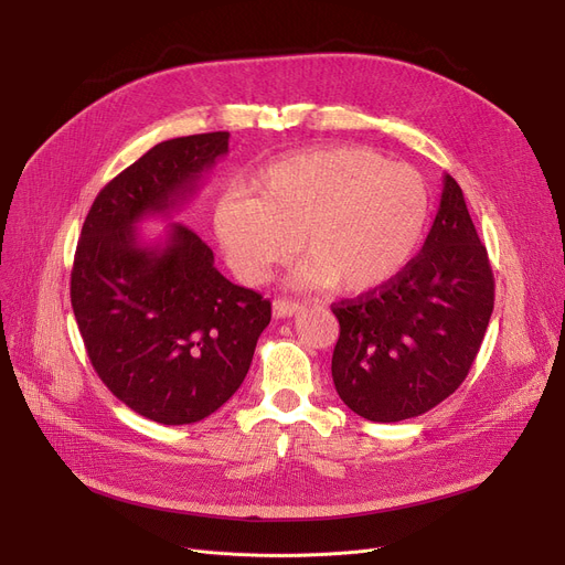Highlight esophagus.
Masks as SVG:
<instances>
[{"label":"esophagus","instance_id":"esophagus-1","mask_svg":"<svg viewBox=\"0 0 565 565\" xmlns=\"http://www.w3.org/2000/svg\"><path fill=\"white\" fill-rule=\"evenodd\" d=\"M273 311H275L277 318H290V316L302 311V305L295 302V300H275Z\"/></svg>","mask_w":565,"mask_h":565}]
</instances>
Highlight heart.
<instances>
[{"instance_id":"heart-1","label":"heart","mask_w":565,"mask_h":565,"mask_svg":"<svg viewBox=\"0 0 565 565\" xmlns=\"http://www.w3.org/2000/svg\"><path fill=\"white\" fill-rule=\"evenodd\" d=\"M430 217L424 175L366 146H330L284 158L226 192L215 235L237 279L260 284L298 252L302 286L358 295L396 277Z\"/></svg>"}]
</instances>
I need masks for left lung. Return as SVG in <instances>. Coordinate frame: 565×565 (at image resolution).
Returning a JSON list of instances; mask_svg holds the SVG:
<instances>
[{
	"label": "left lung",
	"instance_id": "left-lung-1",
	"mask_svg": "<svg viewBox=\"0 0 565 565\" xmlns=\"http://www.w3.org/2000/svg\"><path fill=\"white\" fill-rule=\"evenodd\" d=\"M492 307L488 252L447 173L419 256L387 284L332 307L341 324L332 354L337 394L369 422L419 417L467 377Z\"/></svg>",
	"mask_w": 565,
	"mask_h": 565
}]
</instances>
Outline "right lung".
<instances>
[{
	"label": "right lung",
	"instance_id": "right-lung-1",
	"mask_svg": "<svg viewBox=\"0 0 565 565\" xmlns=\"http://www.w3.org/2000/svg\"><path fill=\"white\" fill-rule=\"evenodd\" d=\"M226 153L228 132L153 146L100 190L75 252L71 302L88 360L118 401L164 426L201 422L237 392L273 316L190 226L171 222L153 243L137 233L171 220Z\"/></svg>",
	"mask_w": 565,
	"mask_h": 565
}]
</instances>
